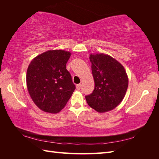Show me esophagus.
Returning <instances> with one entry per match:
<instances>
[{
	"mask_svg": "<svg viewBox=\"0 0 159 159\" xmlns=\"http://www.w3.org/2000/svg\"><path fill=\"white\" fill-rule=\"evenodd\" d=\"M81 88V84H78V85H76V89H78V90H80Z\"/></svg>",
	"mask_w": 159,
	"mask_h": 159,
	"instance_id": "1",
	"label": "esophagus"
}]
</instances>
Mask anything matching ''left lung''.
Segmentation results:
<instances>
[{"mask_svg": "<svg viewBox=\"0 0 159 159\" xmlns=\"http://www.w3.org/2000/svg\"><path fill=\"white\" fill-rule=\"evenodd\" d=\"M89 60L94 79L92 93L85 96L89 106L98 113L110 111L122 102L129 78L123 65L109 55L91 54Z\"/></svg>", "mask_w": 159, "mask_h": 159, "instance_id": "obj_1", "label": "left lung"}]
</instances>
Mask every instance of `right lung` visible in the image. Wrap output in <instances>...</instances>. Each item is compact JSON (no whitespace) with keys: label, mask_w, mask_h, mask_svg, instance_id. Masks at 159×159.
<instances>
[{"label":"right lung","mask_w":159,"mask_h":159,"mask_svg":"<svg viewBox=\"0 0 159 159\" xmlns=\"http://www.w3.org/2000/svg\"><path fill=\"white\" fill-rule=\"evenodd\" d=\"M71 52L48 50L34 58L28 67L26 85L31 99L44 112L63 109L75 89L66 63Z\"/></svg>","instance_id":"right-lung-1"}]
</instances>
